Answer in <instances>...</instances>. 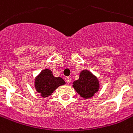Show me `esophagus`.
<instances>
[{"mask_svg":"<svg viewBox=\"0 0 133 133\" xmlns=\"http://www.w3.org/2000/svg\"><path fill=\"white\" fill-rule=\"evenodd\" d=\"M65 81H66L67 83L70 84V83H71V78H70V76H68V77H67L66 78H65Z\"/></svg>","mask_w":133,"mask_h":133,"instance_id":"34e87169","label":"esophagus"}]
</instances>
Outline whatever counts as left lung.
<instances>
[{"mask_svg":"<svg viewBox=\"0 0 133 133\" xmlns=\"http://www.w3.org/2000/svg\"><path fill=\"white\" fill-rule=\"evenodd\" d=\"M72 87L81 96L88 99L99 90L100 83L98 78L91 72L83 70L80 73L79 78L73 82Z\"/></svg>","mask_w":133,"mask_h":133,"instance_id":"8db88e82","label":"left lung"}]
</instances>
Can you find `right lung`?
Listing matches in <instances>:
<instances>
[{
    "mask_svg": "<svg viewBox=\"0 0 133 133\" xmlns=\"http://www.w3.org/2000/svg\"><path fill=\"white\" fill-rule=\"evenodd\" d=\"M65 84L61 77H55L49 69L43 70L35 78V88L43 98L50 96L57 88Z\"/></svg>",
    "mask_w": 133,
    "mask_h": 133,
    "instance_id": "right-lung-1",
    "label": "right lung"
}]
</instances>
